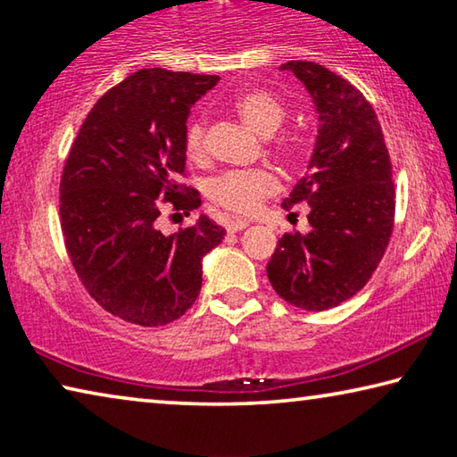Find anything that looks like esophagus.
Here are the masks:
<instances>
[{"label": "esophagus", "instance_id": "esophagus-1", "mask_svg": "<svg viewBox=\"0 0 457 457\" xmlns=\"http://www.w3.org/2000/svg\"><path fill=\"white\" fill-rule=\"evenodd\" d=\"M247 226H250V221L247 220H231L226 223V229L229 231V234H236V231H242Z\"/></svg>", "mask_w": 457, "mask_h": 457}]
</instances>
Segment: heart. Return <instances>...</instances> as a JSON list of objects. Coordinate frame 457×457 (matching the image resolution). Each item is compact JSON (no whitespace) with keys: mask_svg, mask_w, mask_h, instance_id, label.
Here are the masks:
<instances>
[{"mask_svg":"<svg viewBox=\"0 0 457 457\" xmlns=\"http://www.w3.org/2000/svg\"><path fill=\"white\" fill-rule=\"evenodd\" d=\"M234 111L247 127L256 133L270 137L284 125L286 112L284 103L268 90H245L234 100ZM185 154L191 161L205 157V119L193 117L183 133ZM274 153L284 163H296L300 157V146L282 138L274 145ZM276 191V177L266 169H245V171H226L215 177L207 185V193L213 204L234 213H252L262 199Z\"/></svg>","mask_w":457,"mask_h":457,"instance_id":"1","label":"heart"}]
</instances>
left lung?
<instances>
[{
	"mask_svg": "<svg viewBox=\"0 0 457 457\" xmlns=\"http://www.w3.org/2000/svg\"><path fill=\"white\" fill-rule=\"evenodd\" d=\"M311 92L320 129L306 175L284 210L308 204L311 231L284 234L268 280L303 311H328L353 298L381 262L395 223V185L383 129L359 88L316 62L280 66Z\"/></svg>",
	"mask_w": 457,
	"mask_h": 457,
	"instance_id": "1",
	"label": "left lung"
}]
</instances>
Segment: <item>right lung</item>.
<instances>
[{
  "mask_svg": "<svg viewBox=\"0 0 457 457\" xmlns=\"http://www.w3.org/2000/svg\"><path fill=\"white\" fill-rule=\"evenodd\" d=\"M220 76L143 68L90 108L60 179V226L72 266L106 312L141 327L179 319L201 290V260L226 229L201 215L165 236L163 205L189 213L185 175L191 106Z\"/></svg>",
  "mask_w": 457,
  "mask_h": 457,
  "instance_id": "right-lung-1",
  "label": "right lung"
}]
</instances>
